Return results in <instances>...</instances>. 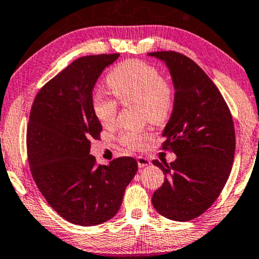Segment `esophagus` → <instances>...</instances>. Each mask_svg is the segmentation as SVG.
Segmentation results:
<instances>
[{"label":"esophagus","instance_id":"34e87169","mask_svg":"<svg viewBox=\"0 0 259 259\" xmlns=\"http://www.w3.org/2000/svg\"><path fill=\"white\" fill-rule=\"evenodd\" d=\"M137 160V164H139L140 168H143V167H148V165H150V160L148 157H143V156H139L136 158Z\"/></svg>","mask_w":259,"mask_h":259}]
</instances>
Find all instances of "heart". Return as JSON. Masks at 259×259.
Returning a JSON list of instances; mask_svg holds the SVG:
<instances>
[{"mask_svg":"<svg viewBox=\"0 0 259 259\" xmlns=\"http://www.w3.org/2000/svg\"><path fill=\"white\" fill-rule=\"evenodd\" d=\"M109 88L123 104L139 103L144 119L161 124L165 122L173 106V91L162 78L160 71L143 61L129 60L113 68L106 78ZM92 110L103 125L115 123L118 103L103 92L92 98ZM149 134L126 130L120 134V142L129 149H141Z\"/></svg>","mask_w":259,"mask_h":259,"instance_id":"obj_1","label":"heart"}]
</instances>
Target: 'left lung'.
<instances>
[{"mask_svg": "<svg viewBox=\"0 0 259 259\" xmlns=\"http://www.w3.org/2000/svg\"><path fill=\"white\" fill-rule=\"evenodd\" d=\"M167 66L174 86V105L162 136L175 161L153 163L164 182L153 206L165 218L188 222L218 198L233 164L236 136L232 116L222 94L194 61L177 52L148 53Z\"/></svg>", "mask_w": 259, "mask_h": 259, "instance_id": "8db88e82", "label": "left lung"}]
</instances>
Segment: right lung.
<instances>
[{
	"instance_id": "obj_1",
	"label": "right lung",
	"mask_w": 259,
	"mask_h": 259,
	"mask_svg": "<svg viewBox=\"0 0 259 259\" xmlns=\"http://www.w3.org/2000/svg\"><path fill=\"white\" fill-rule=\"evenodd\" d=\"M118 57L74 60L40 90L30 110L27 151L34 181L58 214L80 226L115 217L139 168L129 156L97 167L90 155V140L102 132L92 110V90Z\"/></svg>"
}]
</instances>
